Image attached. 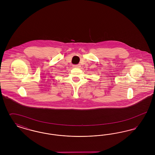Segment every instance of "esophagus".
Returning a JSON list of instances; mask_svg holds the SVG:
<instances>
[{
  "instance_id": "obj_1",
  "label": "esophagus",
  "mask_w": 155,
  "mask_h": 155,
  "mask_svg": "<svg viewBox=\"0 0 155 155\" xmlns=\"http://www.w3.org/2000/svg\"><path fill=\"white\" fill-rule=\"evenodd\" d=\"M74 67H80V64H75V65H74Z\"/></svg>"
}]
</instances>
